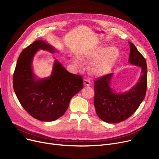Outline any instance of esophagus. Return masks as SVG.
Listing matches in <instances>:
<instances>
[{
	"mask_svg": "<svg viewBox=\"0 0 159 159\" xmlns=\"http://www.w3.org/2000/svg\"><path fill=\"white\" fill-rule=\"evenodd\" d=\"M84 85L86 86H89L91 85L90 80L87 79H84Z\"/></svg>",
	"mask_w": 159,
	"mask_h": 159,
	"instance_id": "34e87169",
	"label": "esophagus"
}]
</instances>
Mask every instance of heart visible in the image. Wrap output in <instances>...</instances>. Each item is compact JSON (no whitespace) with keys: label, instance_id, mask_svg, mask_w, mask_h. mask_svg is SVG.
Listing matches in <instances>:
<instances>
[{"label":"heart","instance_id":"obj_1","mask_svg":"<svg viewBox=\"0 0 159 159\" xmlns=\"http://www.w3.org/2000/svg\"><path fill=\"white\" fill-rule=\"evenodd\" d=\"M119 56V49L115 47L108 48L100 46L87 55V57L96 58L92 64V70L96 74H101L109 71ZM78 65V62H75Z\"/></svg>","mask_w":159,"mask_h":159}]
</instances>
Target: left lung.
<instances>
[{
	"label": "left lung",
	"mask_w": 159,
	"mask_h": 159,
	"mask_svg": "<svg viewBox=\"0 0 159 159\" xmlns=\"http://www.w3.org/2000/svg\"><path fill=\"white\" fill-rule=\"evenodd\" d=\"M130 53L128 62L141 67L140 77L128 91L116 93L110 87L113 73L98 78L94 82V106L98 117L106 122L119 123L128 119L138 109L147 89V64L144 57L135 46L129 42Z\"/></svg>",
	"instance_id": "left-lung-1"
}]
</instances>
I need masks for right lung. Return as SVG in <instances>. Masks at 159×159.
Returning <instances> with one entry per match:
<instances>
[{
	"mask_svg": "<svg viewBox=\"0 0 159 159\" xmlns=\"http://www.w3.org/2000/svg\"><path fill=\"white\" fill-rule=\"evenodd\" d=\"M39 49L53 53L43 40H35L20 54L13 76L15 93L24 109L33 118L50 122L62 116L71 98L83 88L80 75L67 71L55 60L51 76L36 79L32 71L33 58Z\"/></svg>",
	"mask_w": 159,
	"mask_h": 159,
	"instance_id": "right-lung-1",
	"label": "right lung"
}]
</instances>
